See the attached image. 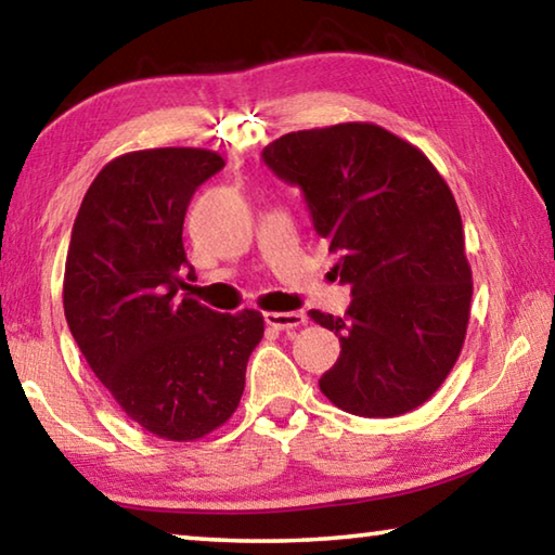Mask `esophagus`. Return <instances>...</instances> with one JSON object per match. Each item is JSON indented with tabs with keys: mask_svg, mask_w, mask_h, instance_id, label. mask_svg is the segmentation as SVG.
<instances>
[{
	"mask_svg": "<svg viewBox=\"0 0 555 555\" xmlns=\"http://www.w3.org/2000/svg\"><path fill=\"white\" fill-rule=\"evenodd\" d=\"M264 321L269 327H274V331H294V327L306 325V315L296 313V311H291V313L269 311V313H264Z\"/></svg>",
	"mask_w": 555,
	"mask_h": 555,
	"instance_id": "obj_1",
	"label": "esophagus"
}]
</instances>
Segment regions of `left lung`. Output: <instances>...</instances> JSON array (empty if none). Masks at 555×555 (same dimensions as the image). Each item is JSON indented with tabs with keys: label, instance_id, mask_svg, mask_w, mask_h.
I'll use <instances>...</instances> for the list:
<instances>
[{
	"label": "left lung",
	"instance_id": "8db88e82",
	"mask_svg": "<svg viewBox=\"0 0 555 555\" xmlns=\"http://www.w3.org/2000/svg\"><path fill=\"white\" fill-rule=\"evenodd\" d=\"M261 156L304 191L315 232L340 257L335 276L352 286L343 318L308 313L340 340L321 391L354 416L418 409L455 367L473 300L446 178L418 146L372 121L291 131Z\"/></svg>",
	"mask_w": 555,
	"mask_h": 555
}]
</instances>
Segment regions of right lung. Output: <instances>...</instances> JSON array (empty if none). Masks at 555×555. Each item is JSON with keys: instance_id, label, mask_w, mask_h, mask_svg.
Listing matches in <instances>:
<instances>
[{"instance_id": "obj_1", "label": "right lung", "mask_w": 555, "mask_h": 555, "mask_svg": "<svg viewBox=\"0 0 555 555\" xmlns=\"http://www.w3.org/2000/svg\"><path fill=\"white\" fill-rule=\"evenodd\" d=\"M224 166L218 152H129L90 183L73 224L63 311L90 370L149 434L188 443L228 424L264 337L251 308L215 313L191 296L183 220L195 188Z\"/></svg>"}]
</instances>
